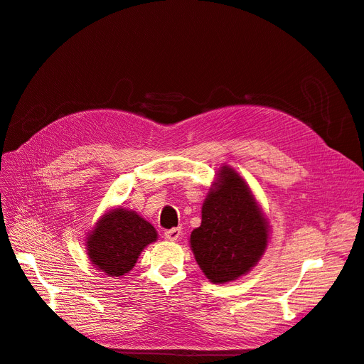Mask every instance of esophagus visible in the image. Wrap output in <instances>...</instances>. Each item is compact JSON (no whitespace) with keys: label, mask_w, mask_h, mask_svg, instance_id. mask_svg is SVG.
Wrapping results in <instances>:
<instances>
[{"label":"esophagus","mask_w":364,"mask_h":364,"mask_svg":"<svg viewBox=\"0 0 364 364\" xmlns=\"http://www.w3.org/2000/svg\"><path fill=\"white\" fill-rule=\"evenodd\" d=\"M180 236H181V228L180 227H176V228H171V230H166L164 232V237L168 241H176V240H180Z\"/></svg>","instance_id":"esophagus-1"}]
</instances>
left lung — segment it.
I'll return each mask as SVG.
<instances>
[{"label": "left lung", "mask_w": 364, "mask_h": 364, "mask_svg": "<svg viewBox=\"0 0 364 364\" xmlns=\"http://www.w3.org/2000/svg\"><path fill=\"white\" fill-rule=\"evenodd\" d=\"M268 221L235 169L223 166L203 203L201 225L191 233V248L213 284L247 274L268 244Z\"/></svg>", "instance_id": "obj_1"}]
</instances>
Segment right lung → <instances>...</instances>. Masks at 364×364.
<instances>
[{
  "instance_id": "1",
  "label": "right lung",
  "mask_w": 364,
  "mask_h": 364,
  "mask_svg": "<svg viewBox=\"0 0 364 364\" xmlns=\"http://www.w3.org/2000/svg\"><path fill=\"white\" fill-rule=\"evenodd\" d=\"M157 241L151 223L134 210L111 209L87 237V255L99 272L120 277L131 272L144 247Z\"/></svg>"
}]
</instances>
